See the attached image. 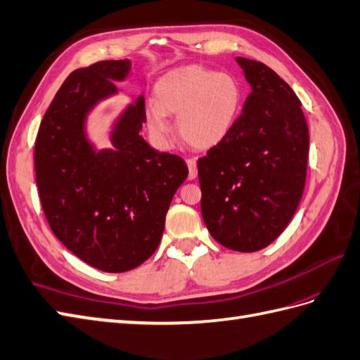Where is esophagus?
<instances>
[{
	"label": "esophagus",
	"mask_w": 360,
	"mask_h": 360,
	"mask_svg": "<svg viewBox=\"0 0 360 360\" xmlns=\"http://www.w3.org/2000/svg\"><path fill=\"white\" fill-rule=\"evenodd\" d=\"M186 165L189 168L188 177H189V180H194L197 177V160L195 159H186Z\"/></svg>",
	"instance_id": "1"
}]
</instances>
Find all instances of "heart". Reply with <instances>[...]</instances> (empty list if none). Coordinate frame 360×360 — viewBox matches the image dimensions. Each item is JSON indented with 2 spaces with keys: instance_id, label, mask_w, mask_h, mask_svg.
I'll return each mask as SVG.
<instances>
[{
  "instance_id": "heart-1",
  "label": "heart",
  "mask_w": 360,
  "mask_h": 360,
  "mask_svg": "<svg viewBox=\"0 0 360 360\" xmlns=\"http://www.w3.org/2000/svg\"><path fill=\"white\" fill-rule=\"evenodd\" d=\"M240 108V90L231 76L200 65H188L163 76L148 108V128L165 142L171 133L166 116H177L183 142L209 150L229 133Z\"/></svg>"
}]
</instances>
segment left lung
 <instances>
[{"instance_id":"left-lung-1","label":"left lung","mask_w":360,"mask_h":360,"mask_svg":"<svg viewBox=\"0 0 360 360\" xmlns=\"http://www.w3.org/2000/svg\"><path fill=\"white\" fill-rule=\"evenodd\" d=\"M252 86L220 143L198 159L201 214L224 248L257 252L274 243L300 205L309 160L301 101L274 70L236 58Z\"/></svg>"}]
</instances>
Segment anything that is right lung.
Returning a JSON list of instances; mask_svg holds the SVG:
<instances>
[{
  "label": "right lung",
  "mask_w": 360,
  "mask_h": 360,
  "mask_svg": "<svg viewBox=\"0 0 360 360\" xmlns=\"http://www.w3.org/2000/svg\"><path fill=\"white\" fill-rule=\"evenodd\" d=\"M128 59L77 68L60 85L34 142V172L51 232L91 267L110 274L136 269L162 240L171 200L188 177L181 157L157 153L140 136L145 99L122 116L112 133L116 151L93 153L85 114L116 93Z\"/></svg>",
  "instance_id": "add662e5"
}]
</instances>
